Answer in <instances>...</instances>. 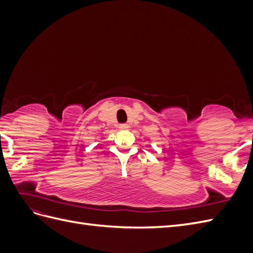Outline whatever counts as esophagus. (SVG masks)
Returning a JSON list of instances; mask_svg holds the SVG:
<instances>
[{"instance_id":"obj_1","label":"esophagus","mask_w":253,"mask_h":253,"mask_svg":"<svg viewBox=\"0 0 253 253\" xmlns=\"http://www.w3.org/2000/svg\"><path fill=\"white\" fill-rule=\"evenodd\" d=\"M118 127H119V129H121V131H125V129H127L129 126L126 124H122V125H119Z\"/></svg>"}]
</instances>
